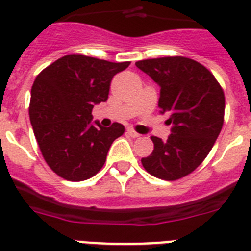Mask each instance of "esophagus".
<instances>
[{
	"mask_svg": "<svg viewBox=\"0 0 251 251\" xmlns=\"http://www.w3.org/2000/svg\"><path fill=\"white\" fill-rule=\"evenodd\" d=\"M127 133L129 134L130 137H133V138H137V137H140V136H141L140 133H137L136 130H133V129H128V130H127Z\"/></svg>",
	"mask_w": 251,
	"mask_h": 251,
	"instance_id": "1",
	"label": "esophagus"
}]
</instances>
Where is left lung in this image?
<instances>
[{"label": "left lung", "mask_w": 251, "mask_h": 251, "mask_svg": "<svg viewBox=\"0 0 251 251\" xmlns=\"http://www.w3.org/2000/svg\"><path fill=\"white\" fill-rule=\"evenodd\" d=\"M136 66L160 86V113L173 126L166 141L151 137L153 151L141 161L153 176L176 180L196 170L215 145L224 124V91L204 66L185 57L145 59Z\"/></svg>", "instance_id": "left-lung-1"}]
</instances>
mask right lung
<instances>
[{"mask_svg":"<svg viewBox=\"0 0 251 251\" xmlns=\"http://www.w3.org/2000/svg\"><path fill=\"white\" fill-rule=\"evenodd\" d=\"M130 62H108L81 54L49 64L31 87L29 115L42 155L66 180H86L102 168L124 126L93 121V108L108 100L111 78Z\"/></svg>","mask_w":251,"mask_h":251,"instance_id":"1","label":"right lung"}]
</instances>
